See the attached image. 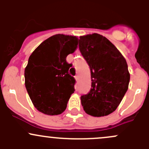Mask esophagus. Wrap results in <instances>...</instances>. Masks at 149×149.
Segmentation results:
<instances>
[{
    "instance_id": "esophagus-1",
    "label": "esophagus",
    "mask_w": 149,
    "mask_h": 149,
    "mask_svg": "<svg viewBox=\"0 0 149 149\" xmlns=\"http://www.w3.org/2000/svg\"><path fill=\"white\" fill-rule=\"evenodd\" d=\"M75 79H76V80L78 81H79V75H76V76H75Z\"/></svg>"
}]
</instances>
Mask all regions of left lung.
<instances>
[{
    "mask_svg": "<svg viewBox=\"0 0 149 149\" xmlns=\"http://www.w3.org/2000/svg\"><path fill=\"white\" fill-rule=\"evenodd\" d=\"M79 47L91 70V88L81 97L84 111L94 117L109 115L128 88L127 62L116 47L99 34L81 36Z\"/></svg>",
    "mask_w": 149,
    "mask_h": 149,
    "instance_id": "1",
    "label": "left lung"
}]
</instances>
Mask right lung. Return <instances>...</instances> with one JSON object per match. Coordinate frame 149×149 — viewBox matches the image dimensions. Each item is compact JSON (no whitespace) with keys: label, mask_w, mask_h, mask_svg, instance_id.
Wrapping results in <instances>:
<instances>
[{"label":"right lung","mask_w":149,"mask_h":149,"mask_svg":"<svg viewBox=\"0 0 149 149\" xmlns=\"http://www.w3.org/2000/svg\"><path fill=\"white\" fill-rule=\"evenodd\" d=\"M78 45L75 36L55 34L42 42L31 53L24 70L25 86L37 110L57 115L66 109L74 92L76 80L68 73L71 64L66 57Z\"/></svg>","instance_id":"1"}]
</instances>
